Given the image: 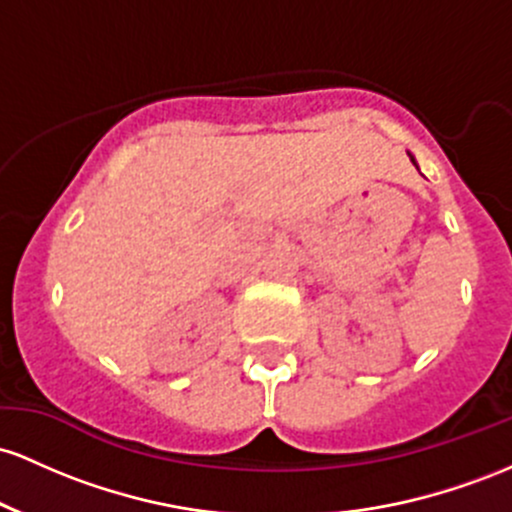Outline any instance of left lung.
<instances>
[{"instance_id": "1", "label": "left lung", "mask_w": 512, "mask_h": 512, "mask_svg": "<svg viewBox=\"0 0 512 512\" xmlns=\"http://www.w3.org/2000/svg\"><path fill=\"white\" fill-rule=\"evenodd\" d=\"M411 162H413V164H416V159H413V157H411Z\"/></svg>"}]
</instances>
